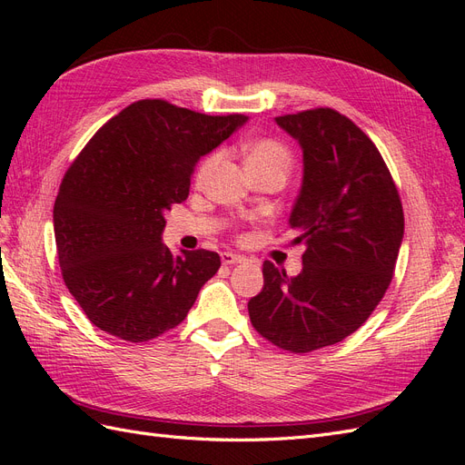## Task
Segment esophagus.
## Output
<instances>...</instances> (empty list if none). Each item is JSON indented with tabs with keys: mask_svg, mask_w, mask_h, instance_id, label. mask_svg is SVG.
I'll return each mask as SVG.
<instances>
[{
	"mask_svg": "<svg viewBox=\"0 0 465 465\" xmlns=\"http://www.w3.org/2000/svg\"><path fill=\"white\" fill-rule=\"evenodd\" d=\"M244 258L238 256V254H232V252H223L221 254V262L223 265H234V263H241Z\"/></svg>",
	"mask_w": 465,
	"mask_h": 465,
	"instance_id": "esophagus-1",
	"label": "esophagus"
}]
</instances>
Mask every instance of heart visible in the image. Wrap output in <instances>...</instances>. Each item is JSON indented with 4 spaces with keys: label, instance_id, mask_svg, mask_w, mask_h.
<instances>
[{
    "label": "heart",
    "instance_id": "1",
    "mask_svg": "<svg viewBox=\"0 0 465 465\" xmlns=\"http://www.w3.org/2000/svg\"><path fill=\"white\" fill-rule=\"evenodd\" d=\"M221 161V153H211L209 157H205L195 173V182L198 184H203V182L209 178V174L213 173V168ZM292 157L291 151L285 143H281L279 139L272 137H263L258 139V142L252 143L246 149V168L248 171H279L285 173L291 168Z\"/></svg>",
    "mask_w": 465,
    "mask_h": 465
}]
</instances>
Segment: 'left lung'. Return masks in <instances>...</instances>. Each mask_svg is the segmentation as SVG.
Here are the masks:
<instances>
[{
    "label": "left lung",
    "instance_id": "1",
    "mask_svg": "<svg viewBox=\"0 0 465 465\" xmlns=\"http://www.w3.org/2000/svg\"><path fill=\"white\" fill-rule=\"evenodd\" d=\"M275 122L302 149L289 227L292 244L306 250L294 277L263 262V289L248 314L267 341L311 353L357 331L382 301L403 241V209L382 154L347 116L314 108Z\"/></svg>",
    "mask_w": 465,
    "mask_h": 465
}]
</instances>
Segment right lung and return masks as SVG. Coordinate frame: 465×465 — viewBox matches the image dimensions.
<instances>
[{
	"label": "right lung",
	"instance_id": "obj_1",
	"mask_svg": "<svg viewBox=\"0 0 465 465\" xmlns=\"http://www.w3.org/2000/svg\"><path fill=\"white\" fill-rule=\"evenodd\" d=\"M246 120L147 98L108 120L69 166L54 203L55 248L65 287L96 328L139 343L188 316L221 258L173 256L164 213L188 198L203 154Z\"/></svg>",
	"mask_w": 465,
	"mask_h": 465
}]
</instances>
